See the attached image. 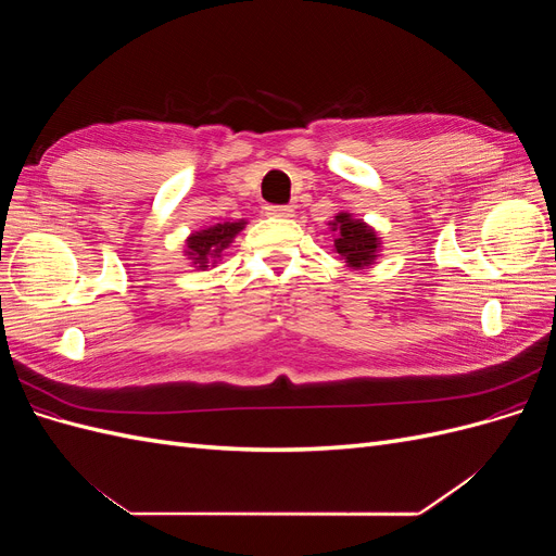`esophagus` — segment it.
<instances>
[{"label":"esophagus","instance_id":"1","mask_svg":"<svg viewBox=\"0 0 556 556\" xmlns=\"http://www.w3.org/2000/svg\"><path fill=\"white\" fill-rule=\"evenodd\" d=\"M264 211H266V215H271V217H294L292 206H266Z\"/></svg>","mask_w":556,"mask_h":556}]
</instances>
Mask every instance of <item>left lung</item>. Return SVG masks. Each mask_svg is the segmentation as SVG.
Returning a JSON list of instances; mask_svg holds the SVG:
<instances>
[{"mask_svg": "<svg viewBox=\"0 0 556 556\" xmlns=\"http://www.w3.org/2000/svg\"><path fill=\"white\" fill-rule=\"evenodd\" d=\"M329 229L333 231V252H339L341 260H345V266L366 268L380 257L382 241L378 231L352 213H336Z\"/></svg>", "mask_w": 556, "mask_h": 556, "instance_id": "obj_1", "label": "left lung"}]
</instances>
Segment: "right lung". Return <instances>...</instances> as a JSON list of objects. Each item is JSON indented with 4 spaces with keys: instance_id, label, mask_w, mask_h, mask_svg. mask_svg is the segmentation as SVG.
I'll list each match as a JSON object with an SVG mask.
<instances>
[{
    "instance_id": "right-lung-1",
    "label": "right lung",
    "mask_w": 556,
    "mask_h": 556,
    "mask_svg": "<svg viewBox=\"0 0 556 556\" xmlns=\"http://www.w3.org/2000/svg\"><path fill=\"white\" fill-rule=\"evenodd\" d=\"M248 223H217L213 227L192 231L188 239H185V255L192 262L197 271H206L208 266H215L217 260L223 257V252L233 243L237 233L243 231Z\"/></svg>"
}]
</instances>
